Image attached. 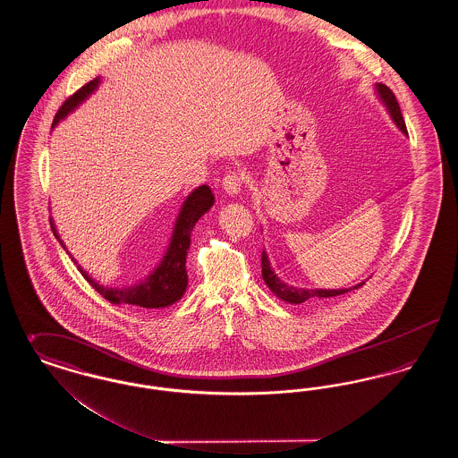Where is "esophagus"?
Returning <instances> with one entry per match:
<instances>
[{
	"label": "esophagus",
	"mask_w": 458,
	"mask_h": 458,
	"mask_svg": "<svg viewBox=\"0 0 458 458\" xmlns=\"http://www.w3.org/2000/svg\"><path fill=\"white\" fill-rule=\"evenodd\" d=\"M223 191L228 196H239L242 191V176L239 174H228L223 178Z\"/></svg>",
	"instance_id": "34e87169"
}]
</instances>
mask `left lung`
Masks as SVG:
<instances>
[{"label":"left lung","instance_id":"obj_1","mask_svg":"<svg viewBox=\"0 0 458 458\" xmlns=\"http://www.w3.org/2000/svg\"><path fill=\"white\" fill-rule=\"evenodd\" d=\"M376 94L377 98L381 99V103L385 105V108L388 111V114L392 116L394 125L403 131L407 135V127H405V122H403V116H402V111L398 106V101L394 98V94L392 92V89L386 88L385 84H376ZM262 262V280L264 284L269 286V290L284 302L288 304H304L309 301H314V299H327V297H336V295H342V293H347L350 290H355L359 286H362V284H353L350 288H336V290H329V288H297L293 284H284L282 282L276 273L273 271L271 267V262L269 258L266 254V250H262L261 256Z\"/></svg>","mask_w":458,"mask_h":458}]
</instances>
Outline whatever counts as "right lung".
<instances>
[{
    "label": "right lung",
    "mask_w": 458,
    "mask_h": 458,
    "mask_svg": "<svg viewBox=\"0 0 458 458\" xmlns=\"http://www.w3.org/2000/svg\"><path fill=\"white\" fill-rule=\"evenodd\" d=\"M99 84H101V79L98 77V79L90 81L84 88L79 89L73 96H70L62 105V108L58 109L56 116L53 120V127L58 125L64 118H66V114H70L79 105H82ZM213 204H215V196L208 185L197 187L196 191H192L187 196L182 204V209L176 216V221H174L172 240H170V245H168L163 259L154 267L153 273L148 275L142 282L131 284V286L111 288V286H105V284H99L96 280H92L88 273L79 266L82 276L111 304H131L146 307V309H161V307H168V305L178 302L183 297V293L187 290V284H189L185 262H187V250L191 249V233H192L197 221L204 213H208L211 209ZM49 221H51V230H53L55 237L65 249L64 240L60 239L58 232H56L55 221L53 219H49Z\"/></svg>",
    "instance_id": "obj_1"
}]
</instances>
